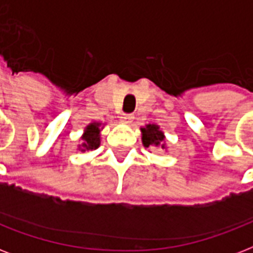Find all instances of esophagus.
<instances>
[{"mask_svg": "<svg viewBox=\"0 0 253 253\" xmlns=\"http://www.w3.org/2000/svg\"><path fill=\"white\" fill-rule=\"evenodd\" d=\"M132 121H134V115L132 114H123L121 117V122L125 123V125H130Z\"/></svg>", "mask_w": 253, "mask_h": 253, "instance_id": "esophagus-1", "label": "esophagus"}]
</instances>
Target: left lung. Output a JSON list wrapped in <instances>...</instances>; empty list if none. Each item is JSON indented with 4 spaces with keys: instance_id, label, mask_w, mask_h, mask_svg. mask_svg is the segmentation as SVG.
I'll list each match as a JSON object with an SVG mask.
<instances>
[{
    "instance_id": "8db88e82",
    "label": "left lung",
    "mask_w": 253,
    "mask_h": 253,
    "mask_svg": "<svg viewBox=\"0 0 253 253\" xmlns=\"http://www.w3.org/2000/svg\"><path fill=\"white\" fill-rule=\"evenodd\" d=\"M142 132V143L146 148H162L168 150L166 143V135L163 132L162 127L156 123H148L146 126L140 127Z\"/></svg>"
}]
</instances>
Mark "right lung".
Returning <instances> with one entry per match:
<instances>
[{
    "instance_id": "right-lung-1",
    "label": "right lung",
    "mask_w": 253,
    "mask_h": 253,
    "mask_svg": "<svg viewBox=\"0 0 253 253\" xmlns=\"http://www.w3.org/2000/svg\"><path fill=\"white\" fill-rule=\"evenodd\" d=\"M105 125L106 123L97 122V121H93V122L89 123L84 128L83 135H81V144L77 146V150L81 151V152L97 150L99 144H101V131L103 130Z\"/></svg>"
}]
</instances>
